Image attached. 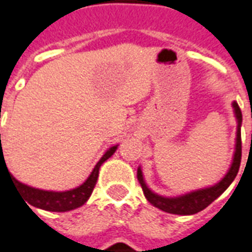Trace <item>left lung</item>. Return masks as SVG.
<instances>
[{"label": "left lung", "instance_id": "left-lung-1", "mask_svg": "<svg viewBox=\"0 0 252 252\" xmlns=\"http://www.w3.org/2000/svg\"><path fill=\"white\" fill-rule=\"evenodd\" d=\"M234 111H235V116L238 119V130H237V147H235V155H234L233 164L231 168L224 176L223 180L218 182L217 185L206 188V189L197 190L189 194L181 195L177 198H165L158 194H155L153 191L148 189L145 182L143 180V173L141 169H137V180L141 184L143 188L144 195L149 202L157 209L162 211L170 213V214H178V216H191L198 211L206 209L211 202H214L218 197H220L224 190L227 189L230 184L234 181V178L237 177L238 170L241 166V158H242V139H241V124H242V111L239 108L238 103H233Z\"/></svg>", "mask_w": 252, "mask_h": 252}]
</instances>
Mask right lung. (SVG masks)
<instances>
[{
	"instance_id": "1",
	"label": "right lung",
	"mask_w": 252,
	"mask_h": 252,
	"mask_svg": "<svg viewBox=\"0 0 252 252\" xmlns=\"http://www.w3.org/2000/svg\"><path fill=\"white\" fill-rule=\"evenodd\" d=\"M116 148H118V145L109 148L108 151L105 152V155L96 164V166L92 170L91 176L87 178V181L84 182L83 185H80L76 189L67 190V191H47V190L35 189V188L24 185V184L17 181L10 173H9V170H7V173H9V176H11V181L17 186L18 191L24 197V201H26V205L30 203L34 207H39V209L49 211H58V213H61V211H70L76 209V207H80L82 205L87 202V199L90 198L92 190L95 188L97 177H99V168H100L101 164L105 160H108L109 157L112 156L115 151H116ZM1 162H5V158H3L0 134V165ZM5 166H6V164H5Z\"/></svg>"
}]
</instances>
